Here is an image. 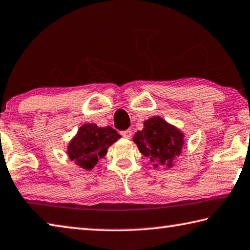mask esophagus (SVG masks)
Segmentation results:
<instances>
[{
	"label": "esophagus",
	"instance_id": "1",
	"mask_svg": "<svg viewBox=\"0 0 250 250\" xmlns=\"http://www.w3.org/2000/svg\"><path fill=\"white\" fill-rule=\"evenodd\" d=\"M122 136L126 139H129L130 137H132V130L130 129L124 130V132H122Z\"/></svg>",
	"mask_w": 250,
	"mask_h": 250
}]
</instances>
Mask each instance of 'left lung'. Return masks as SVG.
<instances>
[{
    "mask_svg": "<svg viewBox=\"0 0 250 250\" xmlns=\"http://www.w3.org/2000/svg\"><path fill=\"white\" fill-rule=\"evenodd\" d=\"M139 151L149 158L155 168L173 167L174 159L182 154L185 133L161 116H152L144 122V128L134 135Z\"/></svg>",
    "mask_w": 250,
    "mask_h": 250,
    "instance_id": "obj_1",
    "label": "left lung"
}]
</instances>
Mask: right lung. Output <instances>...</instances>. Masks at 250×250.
I'll list each match as a JSON object with an SVG mask.
<instances>
[{
	"label": "right lung",
	"instance_id": "right-lung-1",
	"mask_svg": "<svg viewBox=\"0 0 250 250\" xmlns=\"http://www.w3.org/2000/svg\"><path fill=\"white\" fill-rule=\"evenodd\" d=\"M122 136L111 126L99 127L93 123L80 126L68 144L67 155L78 167L91 170L99 159L107 154V149Z\"/></svg>",
	"mask_w": 250,
	"mask_h": 250
}]
</instances>
